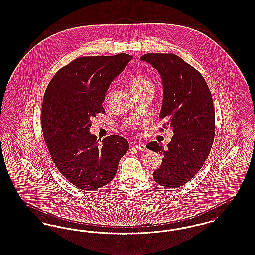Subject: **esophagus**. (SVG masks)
<instances>
[{"mask_svg": "<svg viewBox=\"0 0 255 255\" xmlns=\"http://www.w3.org/2000/svg\"><path fill=\"white\" fill-rule=\"evenodd\" d=\"M135 147L140 150V151H143V152H147L148 151V149H147V147L145 146V145H143V144H138V145H136Z\"/></svg>", "mask_w": 255, "mask_h": 255, "instance_id": "obj_1", "label": "esophagus"}]
</instances>
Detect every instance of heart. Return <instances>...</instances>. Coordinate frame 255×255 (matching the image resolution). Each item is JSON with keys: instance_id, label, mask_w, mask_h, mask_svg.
Segmentation results:
<instances>
[{"instance_id": "b5f03b06", "label": "heart", "mask_w": 255, "mask_h": 255, "mask_svg": "<svg viewBox=\"0 0 255 255\" xmlns=\"http://www.w3.org/2000/svg\"><path fill=\"white\" fill-rule=\"evenodd\" d=\"M151 87H153L152 83L145 77H137L131 83L132 93L133 92H138V91H143L145 89L151 88Z\"/></svg>"}]
</instances>
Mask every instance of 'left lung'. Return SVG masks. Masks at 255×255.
I'll return each mask as SVG.
<instances>
[{
	"instance_id": "left-lung-1",
	"label": "left lung",
	"mask_w": 255,
	"mask_h": 255,
	"mask_svg": "<svg viewBox=\"0 0 255 255\" xmlns=\"http://www.w3.org/2000/svg\"><path fill=\"white\" fill-rule=\"evenodd\" d=\"M140 60L152 65L161 76L163 94L159 116L174 132L166 148L155 141L147 145L163 156L153 178L163 187H180L201 169L212 147L215 134L212 96L200 73L177 55L148 53Z\"/></svg>"
}]
</instances>
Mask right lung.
<instances>
[{
  "mask_svg": "<svg viewBox=\"0 0 255 255\" xmlns=\"http://www.w3.org/2000/svg\"><path fill=\"white\" fill-rule=\"evenodd\" d=\"M131 59L124 53L78 58L59 70L46 88L42 106L46 146L62 176L81 190L107 185L129 149L119 135L99 145L90 127L91 118L105 112L102 104L111 82Z\"/></svg>",
  "mask_w": 255,
  "mask_h": 255,
  "instance_id": "obj_1",
  "label": "right lung"
}]
</instances>
